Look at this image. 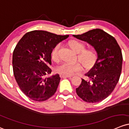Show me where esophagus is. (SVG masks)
Segmentation results:
<instances>
[{"label":"esophagus","instance_id":"34e87169","mask_svg":"<svg viewBox=\"0 0 129 129\" xmlns=\"http://www.w3.org/2000/svg\"><path fill=\"white\" fill-rule=\"evenodd\" d=\"M71 76L69 75H63V74H61L60 77L61 78H69V77H70Z\"/></svg>","mask_w":129,"mask_h":129}]
</instances>
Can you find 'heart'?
Returning <instances> with one entry per match:
<instances>
[{"instance_id":"b5f03b06","label":"heart","mask_w":129,"mask_h":129,"mask_svg":"<svg viewBox=\"0 0 129 129\" xmlns=\"http://www.w3.org/2000/svg\"><path fill=\"white\" fill-rule=\"evenodd\" d=\"M69 46L72 50L77 53H79L78 58L85 67H90L96 60V54L94 51L91 49L83 50L85 46L83 43L77 41H71L69 43ZM60 44H57L52 49L51 55L54 60H56L59 59V49ZM81 52L80 53V52ZM82 70V66L78 62L70 63L68 62H64L60 63L57 67V70L61 74L66 75H72L75 73Z\"/></svg>"}]
</instances>
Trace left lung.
<instances>
[{"label": "left lung", "instance_id": "obj_1", "mask_svg": "<svg viewBox=\"0 0 129 129\" xmlns=\"http://www.w3.org/2000/svg\"><path fill=\"white\" fill-rule=\"evenodd\" d=\"M73 36L90 44L97 54L93 67L85 74L88 79H82L76 88L77 95L87 103L100 102L112 93L118 83L122 65L121 49L114 38L101 29Z\"/></svg>", "mask_w": 129, "mask_h": 129}]
</instances>
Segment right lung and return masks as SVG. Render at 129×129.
<instances>
[{
    "label": "right lung",
    "mask_w": 129,
    "mask_h": 129,
    "mask_svg": "<svg viewBox=\"0 0 129 129\" xmlns=\"http://www.w3.org/2000/svg\"><path fill=\"white\" fill-rule=\"evenodd\" d=\"M69 35H57L42 30L26 33L13 52L12 65L15 78L21 91L36 101H44L56 91L59 74L46 77L52 72L51 52L56 44Z\"/></svg>",
    "instance_id": "right-lung-1"
}]
</instances>
